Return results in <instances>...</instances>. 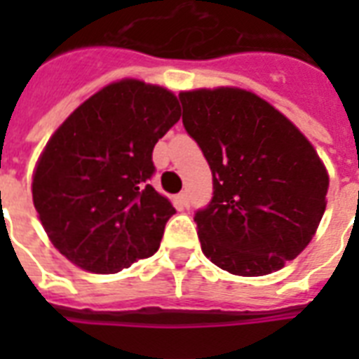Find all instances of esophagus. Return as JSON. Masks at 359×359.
Instances as JSON below:
<instances>
[{
  "label": "esophagus",
  "instance_id": "1",
  "mask_svg": "<svg viewBox=\"0 0 359 359\" xmlns=\"http://www.w3.org/2000/svg\"><path fill=\"white\" fill-rule=\"evenodd\" d=\"M177 199H179V203L182 205V207L190 208V199H188V194H186V191L179 194V197H177Z\"/></svg>",
  "mask_w": 359,
  "mask_h": 359
}]
</instances>
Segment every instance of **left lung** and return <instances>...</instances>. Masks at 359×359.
<instances>
[{"instance_id":"1","label":"left lung","mask_w":359,"mask_h":359,"mask_svg":"<svg viewBox=\"0 0 359 359\" xmlns=\"http://www.w3.org/2000/svg\"><path fill=\"white\" fill-rule=\"evenodd\" d=\"M182 124L212 171L196 212L203 253L235 276H266L311 242L326 210L328 173L283 114L236 87L179 95Z\"/></svg>"}]
</instances>
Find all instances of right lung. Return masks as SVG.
Listing matches in <instances>:
<instances>
[{
    "mask_svg": "<svg viewBox=\"0 0 359 359\" xmlns=\"http://www.w3.org/2000/svg\"><path fill=\"white\" fill-rule=\"evenodd\" d=\"M179 119L173 93L121 80L55 130L31 188L61 255L87 272L115 273L156 253L175 208L147 184L154 175L152 149Z\"/></svg>",
    "mask_w": 359,
    "mask_h": 359,
    "instance_id": "1",
    "label": "right lung"
}]
</instances>
